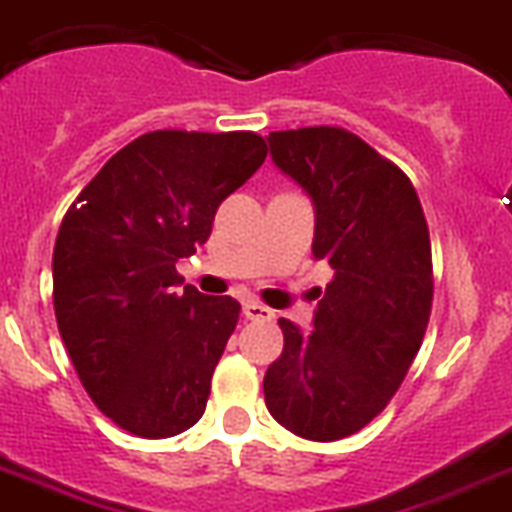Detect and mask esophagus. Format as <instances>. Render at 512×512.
<instances>
[{"label":"esophagus","mask_w":512,"mask_h":512,"mask_svg":"<svg viewBox=\"0 0 512 512\" xmlns=\"http://www.w3.org/2000/svg\"><path fill=\"white\" fill-rule=\"evenodd\" d=\"M243 316H246L248 321H272L274 310L256 303V300H246V303H243Z\"/></svg>","instance_id":"34e87169"}]
</instances>
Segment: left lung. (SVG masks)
Segmentation results:
<instances>
[{
    "instance_id": "8db88e82",
    "label": "left lung",
    "mask_w": 512,
    "mask_h": 512,
    "mask_svg": "<svg viewBox=\"0 0 512 512\" xmlns=\"http://www.w3.org/2000/svg\"><path fill=\"white\" fill-rule=\"evenodd\" d=\"M272 160L316 212L313 256L334 279L313 331L279 318L285 349L264 375L266 409L305 440L368 425L399 391L432 308L430 233L412 181L336 126L269 134Z\"/></svg>"
}]
</instances>
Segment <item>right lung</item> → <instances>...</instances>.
Wrapping results in <instances>:
<instances>
[{"mask_svg":"<svg viewBox=\"0 0 512 512\" xmlns=\"http://www.w3.org/2000/svg\"><path fill=\"white\" fill-rule=\"evenodd\" d=\"M264 157L253 131H150L64 214L54 246L59 334L90 399L126 432L170 438L202 419L240 305L181 290L176 261L207 243L217 207Z\"/></svg>","mask_w":512,"mask_h":512,"instance_id":"1","label":"right lung"}]
</instances>
